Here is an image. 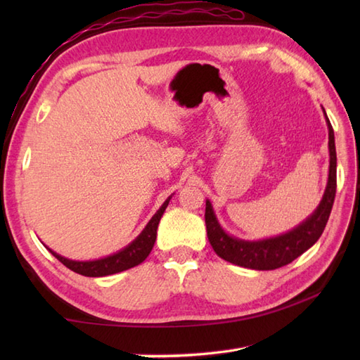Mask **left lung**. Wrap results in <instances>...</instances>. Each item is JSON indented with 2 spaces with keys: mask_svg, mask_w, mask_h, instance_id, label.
<instances>
[{
  "mask_svg": "<svg viewBox=\"0 0 360 360\" xmlns=\"http://www.w3.org/2000/svg\"><path fill=\"white\" fill-rule=\"evenodd\" d=\"M326 127H328V150H330V170H328V182L317 209L303 219L300 224L290 231L269 236L263 240H241L227 233L219 224L217 213L209 200H205V227L207 236L217 255L226 262L248 267L255 271L278 269L294 262L303 252L314 246L330 218V213L335 196V173H338V156H335L334 131L322 106Z\"/></svg>",
  "mask_w": 360,
  "mask_h": 360,
  "instance_id": "8db88e82",
  "label": "left lung"
}]
</instances>
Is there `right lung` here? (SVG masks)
<instances>
[{
    "label": "right lung",
    "mask_w": 360,
    "mask_h": 360,
    "mask_svg": "<svg viewBox=\"0 0 360 360\" xmlns=\"http://www.w3.org/2000/svg\"><path fill=\"white\" fill-rule=\"evenodd\" d=\"M172 196L167 198L164 204L159 207V210L151 217L147 226L143 227V231L137 235L136 238L128 244V246L114 252L111 255L80 262V259H71V258L62 257L60 254H57V252L49 249L48 246H46V249H48L51 254L58 259V262H62L68 269H71L80 275H85V277H106V275H112L122 271L131 269V267L145 262V258L150 255V252L153 246H155V241H156L159 221L162 218L167 205L172 200Z\"/></svg>",
    "instance_id": "right-lung-1"
}]
</instances>
